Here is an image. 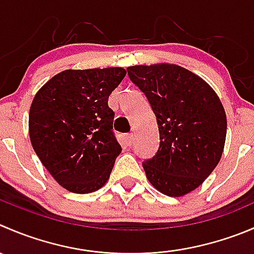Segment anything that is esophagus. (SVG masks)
<instances>
[{
    "label": "esophagus",
    "instance_id": "34e87169",
    "mask_svg": "<svg viewBox=\"0 0 254 254\" xmlns=\"http://www.w3.org/2000/svg\"><path fill=\"white\" fill-rule=\"evenodd\" d=\"M132 142H134V134H127V144L132 145Z\"/></svg>",
    "mask_w": 254,
    "mask_h": 254
}]
</instances>
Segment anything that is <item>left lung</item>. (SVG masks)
Returning <instances> with one entry per match:
<instances>
[{
  "instance_id": "1",
  "label": "left lung",
  "mask_w": 254,
  "mask_h": 254,
  "mask_svg": "<svg viewBox=\"0 0 254 254\" xmlns=\"http://www.w3.org/2000/svg\"><path fill=\"white\" fill-rule=\"evenodd\" d=\"M156 117L160 146L142 162L150 184L180 197L197 189L220 162L227 132L223 105L207 82L170 63L127 67Z\"/></svg>"
}]
</instances>
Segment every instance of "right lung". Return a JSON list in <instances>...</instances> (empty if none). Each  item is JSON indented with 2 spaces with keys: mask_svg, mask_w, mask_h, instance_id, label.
Returning <instances> with one entry per match:
<instances>
[{
  "mask_svg": "<svg viewBox=\"0 0 254 254\" xmlns=\"http://www.w3.org/2000/svg\"><path fill=\"white\" fill-rule=\"evenodd\" d=\"M125 74L120 67L67 69L34 95L28 119L32 147L70 192L90 193L104 186L122 152L108 98Z\"/></svg>",
  "mask_w": 254,
  "mask_h": 254,
  "instance_id": "1",
  "label": "right lung"
}]
</instances>
